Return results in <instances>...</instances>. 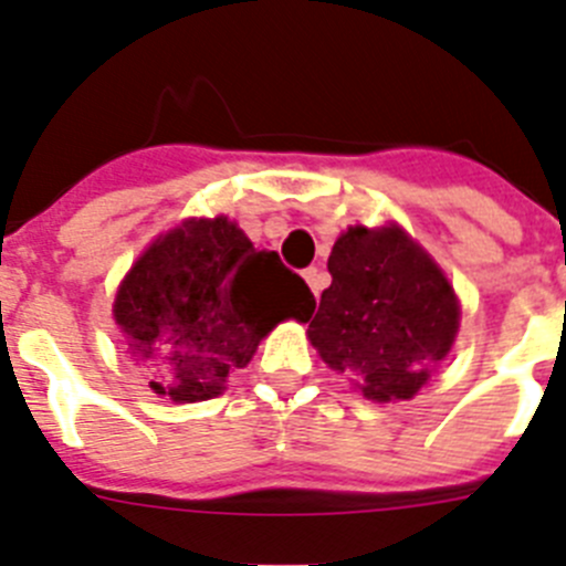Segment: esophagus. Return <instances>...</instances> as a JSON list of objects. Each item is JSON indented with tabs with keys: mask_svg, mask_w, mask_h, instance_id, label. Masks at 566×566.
<instances>
[{
	"mask_svg": "<svg viewBox=\"0 0 566 566\" xmlns=\"http://www.w3.org/2000/svg\"><path fill=\"white\" fill-rule=\"evenodd\" d=\"M302 276H304V282L311 284V290H313V293H316V296H318V293H322L324 287H327V276H324V273L318 268H307L302 273Z\"/></svg>",
	"mask_w": 566,
	"mask_h": 566,
	"instance_id": "34e87169",
	"label": "esophagus"
}]
</instances>
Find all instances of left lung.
<instances>
[{
  "label": "left lung",
  "instance_id": "1",
  "mask_svg": "<svg viewBox=\"0 0 566 566\" xmlns=\"http://www.w3.org/2000/svg\"><path fill=\"white\" fill-rule=\"evenodd\" d=\"M331 287L311 322L313 347L353 373L367 399H412L450 353L459 302L436 262L399 228L361 224L338 235Z\"/></svg>",
  "mask_w": 566,
  "mask_h": 566
}]
</instances>
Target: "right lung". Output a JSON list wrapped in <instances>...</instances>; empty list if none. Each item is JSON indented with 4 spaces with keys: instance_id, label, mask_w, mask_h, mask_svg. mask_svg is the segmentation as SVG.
Wrapping results in <instances>:
<instances>
[{
    "instance_id": "add662e5",
    "label": "right lung",
    "mask_w": 566,
    "mask_h": 566,
    "mask_svg": "<svg viewBox=\"0 0 566 566\" xmlns=\"http://www.w3.org/2000/svg\"><path fill=\"white\" fill-rule=\"evenodd\" d=\"M313 307L276 250H255L219 216L156 239L122 282L113 316L150 387L185 405L219 396L279 322H307Z\"/></svg>"
}]
</instances>
